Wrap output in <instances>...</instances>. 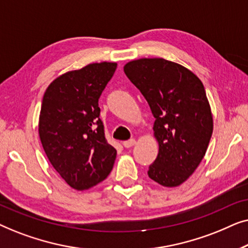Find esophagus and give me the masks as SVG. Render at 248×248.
Returning a JSON list of instances; mask_svg holds the SVG:
<instances>
[{"mask_svg":"<svg viewBox=\"0 0 248 248\" xmlns=\"http://www.w3.org/2000/svg\"><path fill=\"white\" fill-rule=\"evenodd\" d=\"M137 143V141L134 140V139H131V140H128V141H124L123 142V145L125 148H131V147H133V145Z\"/></svg>","mask_w":248,"mask_h":248,"instance_id":"obj_1","label":"esophagus"}]
</instances>
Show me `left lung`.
Segmentation results:
<instances>
[{
    "label": "left lung",
    "instance_id": "obj_1",
    "mask_svg": "<svg viewBox=\"0 0 248 248\" xmlns=\"http://www.w3.org/2000/svg\"><path fill=\"white\" fill-rule=\"evenodd\" d=\"M124 72L155 118L159 151L148 175L165 187L183 184L204 158L213 118L202 81L187 67L155 57L131 61Z\"/></svg>",
    "mask_w": 248,
    "mask_h": 248
}]
</instances>
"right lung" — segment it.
Listing matches in <instances>:
<instances>
[{"instance_id": "right-lung-1", "label": "right lung", "mask_w": 248, "mask_h": 248, "mask_svg": "<svg viewBox=\"0 0 248 248\" xmlns=\"http://www.w3.org/2000/svg\"><path fill=\"white\" fill-rule=\"evenodd\" d=\"M117 63L88 64L57 77L44 93L38 134L54 169L67 185L89 189L109 175L116 149L107 143L98 106Z\"/></svg>"}]
</instances>
